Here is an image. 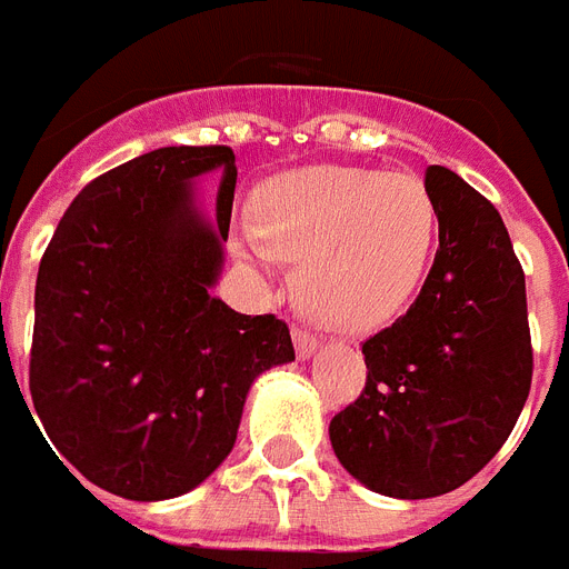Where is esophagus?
<instances>
[{
    "mask_svg": "<svg viewBox=\"0 0 569 569\" xmlns=\"http://www.w3.org/2000/svg\"><path fill=\"white\" fill-rule=\"evenodd\" d=\"M293 347H297L299 361H308V358L317 352V347H320V343H317V338H313V335H308V331L293 329Z\"/></svg>",
    "mask_w": 569,
    "mask_h": 569,
    "instance_id": "1",
    "label": "esophagus"
}]
</instances>
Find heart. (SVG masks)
<instances>
[{
    "instance_id": "1",
    "label": "heart",
    "mask_w": 569,
    "mask_h": 569,
    "mask_svg": "<svg viewBox=\"0 0 569 569\" xmlns=\"http://www.w3.org/2000/svg\"><path fill=\"white\" fill-rule=\"evenodd\" d=\"M256 229L231 234V256L270 281L299 263L297 293L313 322L361 335L385 326L426 276L438 208L411 172L299 167L263 181Z\"/></svg>"
}]
</instances>
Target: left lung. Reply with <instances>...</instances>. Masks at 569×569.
<instances>
[{
	"label": "left lung",
	"mask_w": 569,
	"mask_h": 569,
	"mask_svg": "<svg viewBox=\"0 0 569 569\" xmlns=\"http://www.w3.org/2000/svg\"><path fill=\"white\" fill-rule=\"evenodd\" d=\"M440 247L420 297L361 347L367 388L329 426L363 488L429 499L470 481L531 388L526 276L499 211L447 167L426 172Z\"/></svg>",
	"instance_id": "left-lung-1"
}]
</instances>
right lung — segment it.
Masks as SVG:
<instances>
[{
	"label": "right lung",
	"instance_id": "obj_1",
	"mask_svg": "<svg viewBox=\"0 0 569 569\" xmlns=\"http://www.w3.org/2000/svg\"><path fill=\"white\" fill-rule=\"evenodd\" d=\"M213 169L208 214L198 179ZM234 181L229 147L147 152L72 199L40 261L34 411L58 461L113 497L158 502L202 485L238 440L252 381L297 358L284 322L211 293Z\"/></svg>",
	"mask_w": 569,
	"mask_h": 569
}]
</instances>
